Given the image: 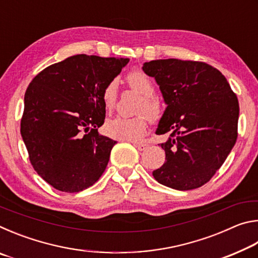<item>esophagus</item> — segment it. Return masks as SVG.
I'll use <instances>...</instances> for the list:
<instances>
[{"label":"esophagus","instance_id":"esophagus-1","mask_svg":"<svg viewBox=\"0 0 258 258\" xmlns=\"http://www.w3.org/2000/svg\"><path fill=\"white\" fill-rule=\"evenodd\" d=\"M135 148H137L138 150L140 151H145L147 148H148V145H143V143H135Z\"/></svg>","mask_w":258,"mask_h":258}]
</instances>
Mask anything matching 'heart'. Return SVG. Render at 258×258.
I'll return each instance as SVG.
<instances>
[{
	"label": "heart",
	"instance_id": "heart-1",
	"mask_svg": "<svg viewBox=\"0 0 258 258\" xmlns=\"http://www.w3.org/2000/svg\"><path fill=\"white\" fill-rule=\"evenodd\" d=\"M128 85L143 97L140 102L137 112L140 116L121 117L117 116L107 120L104 124V132L108 137L123 140V141L139 142L141 141L148 130V117L157 120L161 116V107L155 95V85L150 77L141 71H134L127 76ZM117 81L113 80L104 86L102 92V101L107 109L115 107L117 101Z\"/></svg>",
	"mask_w": 258,
	"mask_h": 258
}]
</instances>
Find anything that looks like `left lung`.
<instances>
[{"label":"left lung","mask_w":258,"mask_h":258,"mask_svg":"<svg viewBox=\"0 0 258 258\" xmlns=\"http://www.w3.org/2000/svg\"><path fill=\"white\" fill-rule=\"evenodd\" d=\"M167 104L156 134L168 133L166 161L152 175L160 184L192 190L207 183L238 137L239 102L220 71L200 61L159 59L143 63Z\"/></svg>","instance_id":"1"}]
</instances>
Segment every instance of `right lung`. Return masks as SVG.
Here are the masks:
<instances>
[{
  "label": "right lung",
  "instance_id": "right-lung-1",
  "mask_svg": "<svg viewBox=\"0 0 258 258\" xmlns=\"http://www.w3.org/2000/svg\"><path fill=\"white\" fill-rule=\"evenodd\" d=\"M128 61L77 54L30 82L20 133L34 169L54 189L85 190L106 169L116 141L98 132L106 117L102 92Z\"/></svg>",
  "mask_w": 258,
  "mask_h": 258
}]
</instances>
